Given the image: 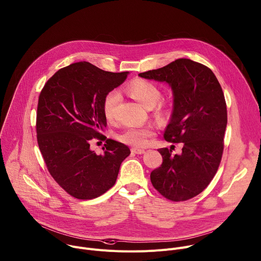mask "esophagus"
<instances>
[{"instance_id":"34e87169","label":"esophagus","mask_w":261,"mask_h":261,"mask_svg":"<svg viewBox=\"0 0 261 261\" xmlns=\"http://www.w3.org/2000/svg\"><path fill=\"white\" fill-rule=\"evenodd\" d=\"M131 152L134 154H143L145 151L142 150V148H138V147H132Z\"/></svg>"}]
</instances>
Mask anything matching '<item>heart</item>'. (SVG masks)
Returning <instances> with one entry per match:
<instances>
[{
	"label": "heart",
	"mask_w": 261,
	"mask_h": 261,
	"mask_svg": "<svg viewBox=\"0 0 261 261\" xmlns=\"http://www.w3.org/2000/svg\"><path fill=\"white\" fill-rule=\"evenodd\" d=\"M126 92L146 109L153 108L161 99L160 89L155 84L143 80H137L131 83L126 88ZM119 100L120 95L116 91H111L105 96L103 101V113L107 120L114 119ZM170 110L168 103H160L155 110V117L160 121H164L169 117ZM154 134L155 130L151 126L128 127L119 133L117 138L123 143L140 147L145 146Z\"/></svg>",
	"instance_id": "b5f03b06"
}]
</instances>
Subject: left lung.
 I'll use <instances>...</instances> for the list:
<instances>
[{"label":"left lung","instance_id":"8db88e82","mask_svg":"<svg viewBox=\"0 0 261 261\" xmlns=\"http://www.w3.org/2000/svg\"><path fill=\"white\" fill-rule=\"evenodd\" d=\"M138 76L171 88L173 109L164 138L182 143L178 155L167 147L158 150L163 162L151 172V181L165 198L188 200L207 187L221 162L227 125L224 94L213 71L189 59H177Z\"/></svg>","mask_w":261,"mask_h":261}]
</instances>
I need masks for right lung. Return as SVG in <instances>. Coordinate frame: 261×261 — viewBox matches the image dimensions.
Returning a JSON list of instances; mask_svg holds the SVG:
<instances>
[{
    "label": "right lung",
    "mask_w": 261,
    "mask_h": 261,
    "mask_svg": "<svg viewBox=\"0 0 261 261\" xmlns=\"http://www.w3.org/2000/svg\"><path fill=\"white\" fill-rule=\"evenodd\" d=\"M128 74L79 62L57 71L40 93L36 123L40 152L55 180L77 199H93L109 190L130 155L127 145L109 138L102 155L89 148L93 138L106 139L100 133L106 127L104 98Z\"/></svg>",
    "instance_id": "1"
}]
</instances>
